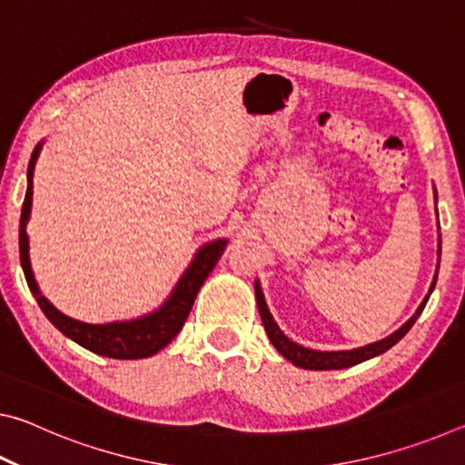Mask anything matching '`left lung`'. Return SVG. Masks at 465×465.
Instances as JSON below:
<instances>
[{"mask_svg":"<svg viewBox=\"0 0 465 465\" xmlns=\"http://www.w3.org/2000/svg\"><path fill=\"white\" fill-rule=\"evenodd\" d=\"M435 199H437V193H435ZM439 256H440V250H439ZM437 274H439V264H437L435 279H432V285L429 289V295L432 293V289H435ZM254 291H256L258 312H261L264 330H266V334H269V341L272 342L274 349H277L281 355L285 357L287 361H291L293 365L302 367V369H313V371H326V369H346V367H352L357 363H363V361L371 359V357L381 355V352L391 349V346L396 344L398 341H402L408 330L412 328L416 318H419L422 313L424 305H427V302H429V295H427L422 299V303L419 305V310L414 312V316L408 320L402 328H398L396 332L385 336L383 341H377V342H371L367 346H359V349H352V351H313V349H305V346L297 344L293 341H289V338L281 332L277 322L272 320L269 308H266L261 282H258V281L254 282Z\"/></svg>","mask_w":465,"mask_h":465,"instance_id":"8db88e82","label":"left lung"}]
</instances>
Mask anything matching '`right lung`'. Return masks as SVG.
<instances>
[{
	"instance_id": "add662e5",
	"label": "right lung",
	"mask_w": 465,
	"mask_h": 465,
	"mask_svg": "<svg viewBox=\"0 0 465 465\" xmlns=\"http://www.w3.org/2000/svg\"><path fill=\"white\" fill-rule=\"evenodd\" d=\"M41 147L43 143H38L33 152V157H30L28 188L20 215V262L30 291H33V295L36 297L38 305H41L43 313L49 318L51 324L67 338H72L74 342L84 346V349L108 359H145L155 355L157 351H162L163 346L174 341L176 334L183 330L188 313L193 310L196 293H199L204 279L209 277V272L215 269L217 261L222 258L227 240L204 243L194 254L193 262L188 264L183 277L176 282L170 297L155 312L147 313V316H141L137 320L110 322V324H85V322L69 318L54 308L49 299L41 293V289L36 285L33 266H30L26 223L30 219V209H33V174Z\"/></svg>"
}]
</instances>
